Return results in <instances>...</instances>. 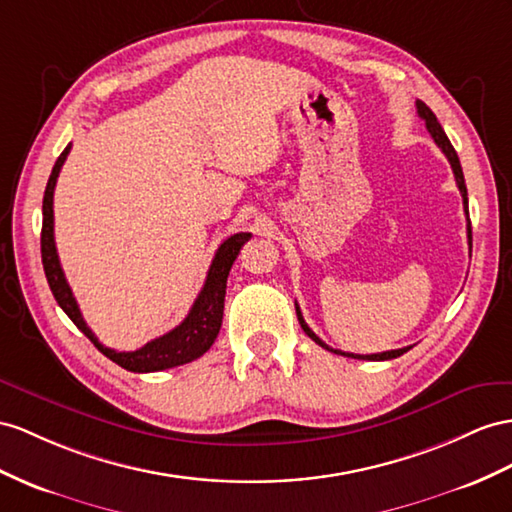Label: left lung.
I'll return each instance as SVG.
<instances>
[{
    "label": "left lung",
    "instance_id": "8db88e82",
    "mask_svg": "<svg viewBox=\"0 0 512 512\" xmlns=\"http://www.w3.org/2000/svg\"><path fill=\"white\" fill-rule=\"evenodd\" d=\"M417 114H419V119L426 121V129L430 131L432 140L437 142V147L443 151V155H445V157H448V162H450V166H452V170H454V177H456V186H458V190H461L463 205H465V214H467V186H465V177H463L461 162H458V155H456V151H454V147H452V142L448 140V136H445L443 127H441V125H439V121H437V116L432 114V110L426 106L424 101H417ZM467 238H469V246H471V222H469V218H467ZM296 316H298L300 326H303V331L313 339V342H316V344H318V346H322V348H326V350L335 352V355L350 357V359H363V361H387V359H396V357L404 355L406 350H411V346H406V348H398V350L378 352V355H352V352L333 350L331 346H326V344L322 342V339L309 329L307 322H305V318H303V313H300V307H298V305H296Z\"/></svg>",
    "mask_w": 512,
    "mask_h": 512
}]
</instances>
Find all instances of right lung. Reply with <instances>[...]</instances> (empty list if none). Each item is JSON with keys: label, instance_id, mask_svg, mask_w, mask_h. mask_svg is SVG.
<instances>
[{"label": "right lung", "instance_id": "1", "mask_svg": "<svg viewBox=\"0 0 512 512\" xmlns=\"http://www.w3.org/2000/svg\"><path fill=\"white\" fill-rule=\"evenodd\" d=\"M69 151H71V144L56 160L54 170H51L49 181H47L45 196H43L41 255H43V268H45L47 283L51 287V294H54L58 305L73 320L77 329H80L90 342L97 346V350L129 372H160V370L177 368V365L199 359L216 342L220 324H222V311H225L229 270L233 266V261L238 259L242 244L251 238V233H233L231 238H227L218 246V251L212 259V266H209L203 290L199 292V296H196L186 320H183L179 326H175L173 331H168L166 335L157 339H151L149 344H144L142 348L131 350V352H119L103 346L82 318L77 300L71 292L67 279H64V272L56 251V240H54V190H56L60 168L64 160H67Z\"/></svg>", "mask_w": 512, "mask_h": 512}]
</instances>
